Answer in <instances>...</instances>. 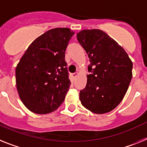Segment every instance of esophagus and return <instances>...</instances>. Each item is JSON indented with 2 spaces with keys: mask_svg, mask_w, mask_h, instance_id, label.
Wrapping results in <instances>:
<instances>
[{
  "mask_svg": "<svg viewBox=\"0 0 147 147\" xmlns=\"http://www.w3.org/2000/svg\"><path fill=\"white\" fill-rule=\"evenodd\" d=\"M78 72H75V73L72 74V78L73 79H75L78 77Z\"/></svg>",
  "mask_w": 147,
  "mask_h": 147,
  "instance_id": "esophagus-1",
  "label": "esophagus"
}]
</instances>
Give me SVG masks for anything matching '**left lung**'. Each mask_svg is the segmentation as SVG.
I'll use <instances>...</instances> for the list:
<instances>
[{
  "mask_svg": "<svg viewBox=\"0 0 147 147\" xmlns=\"http://www.w3.org/2000/svg\"><path fill=\"white\" fill-rule=\"evenodd\" d=\"M77 37L91 63L86 87L79 93L81 104L95 114L110 112L128 89L132 61L123 47L102 30L83 29Z\"/></svg>",
  "mask_w": 147,
  "mask_h": 147,
  "instance_id": "obj_1",
  "label": "left lung"
}]
</instances>
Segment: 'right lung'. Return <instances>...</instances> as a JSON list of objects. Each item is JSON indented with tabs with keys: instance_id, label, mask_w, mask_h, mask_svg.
<instances>
[{
	"instance_id": "add662e5",
	"label": "right lung",
	"mask_w": 147,
	"mask_h": 147,
	"mask_svg": "<svg viewBox=\"0 0 147 147\" xmlns=\"http://www.w3.org/2000/svg\"><path fill=\"white\" fill-rule=\"evenodd\" d=\"M74 32L55 28L29 46L15 69L18 92L25 107L36 114L56 110L64 100L70 82L65 51Z\"/></svg>"
}]
</instances>
